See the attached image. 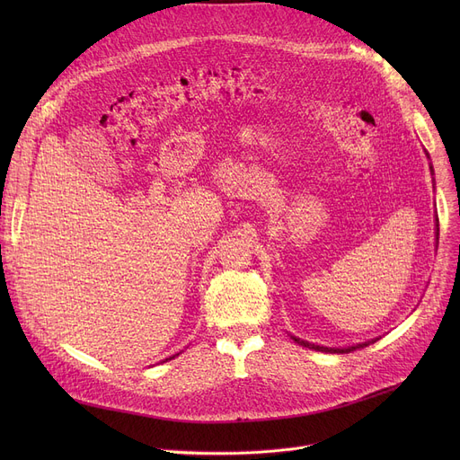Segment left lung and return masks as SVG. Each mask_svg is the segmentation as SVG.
I'll return each instance as SVG.
<instances>
[{
  "instance_id": "left-lung-1",
  "label": "left lung",
  "mask_w": 460,
  "mask_h": 460,
  "mask_svg": "<svg viewBox=\"0 0 460 460\" xmlns=\"http://www.w3.org/2000/svg\"><path fill=\"white\" fill-rule=\"evenodd\" d=\"M293 340H295V343H298V345H302V347H305V349H313V350H319V352H337V354H345V352H352V350H356V349H364V347H367L369 343H359V345H356V347H347V349H330V347H321V345H313V343H309V341H304V340H300V337H295L293 335Z\"/></svg>"
}]
</instances>
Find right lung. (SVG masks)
Masks as SVG:
<instances>
[{
    "label": "right lung",
    "mask_w": 460,
    "mask_h": 460,
    "mask_svg": "<svg viewBox=\"0 0 460 460\" xmlns=\"http://www.w3.org/2000/svg\"><path fill=\"white\" fill-rule=\"evenodd\" d=\"M177 356V354H175ZM175 356H169V358H165V359H172V358H175Z\"/></svg>",
    "instance_id": "add662e5"
}]
</instances>
